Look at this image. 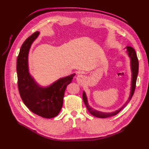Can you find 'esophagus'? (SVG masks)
Wrapping results in <instances>:
<instances>
[{"label": "esophagus", "instance_id": "esophagus-1", "mask_svg": "<svg viewBox=\"0 0 149 149\" xmlns=\"http://www.w3.org/2000/svg\"><path fill=\"white\" fill-rule=\"evenodd\" d=\"M76 80L79 84L81 85V86H83L86 81V77L83 74H78L76 77Z\"/></svg>", "mask_w": 149, "mask_h": 149}]
</instances>
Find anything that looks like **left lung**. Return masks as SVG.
Returning a JSON list of instances; mask_svg holds the SVG:
<instances>
[{"mask_svg": "<svg viewBox=\"0 0 149 149\" xmlns=\"http://www.w3.org/2000/svg\"><path fill=\"white\" fill-rule=\"evenodd\" d=\"M127 49V54L129 58L131 59V73H132V78H131V92L130 95H129V99L127 100L124 104H123L122 107H120L118 110H116L115 111H113L111 113H105V112H101L99 111H97L96 109H94L92 108L88 104V99L86 93L83 91V101L84 102V104L86 106V108L88 110V111L90 112L91 115H92L94 116H96L97 118H108L110 116H113L114 115L118 114L120 111L122 110L124 107L127 106V104L129 102V101L131 100V98L133 95L134 93V90L136 88V79H137V76L138 74V59L137 58L136 54L134 49L131 47H126Z\"/></svg>", "mask_w": 149, "mask_h": 149, "instance_id": "left-lung-1", "label": "left lung"}]
</instances>
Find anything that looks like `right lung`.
Returning <instances> with one entry per match:
<instances>
[{"mask_svg":"<svg viewBox=\"0 0 149 149\" xmlns=\"http://www.w3.org/2000/svg\"><path fill=\"white\" fill-rule=\"evenodd\" d=\"M39 34L38 31L33 33L20 48L17 62L18 87L22 101L31 111L43 118H51L61 111L66 88L75 74L60 78L46 87L36 83L29 73L28 55L31 45Z\"/></svg>","mask_w":149,"mask_h":149,"instance_id":"right-lung-1","label":"right lung"}]
</instances>
